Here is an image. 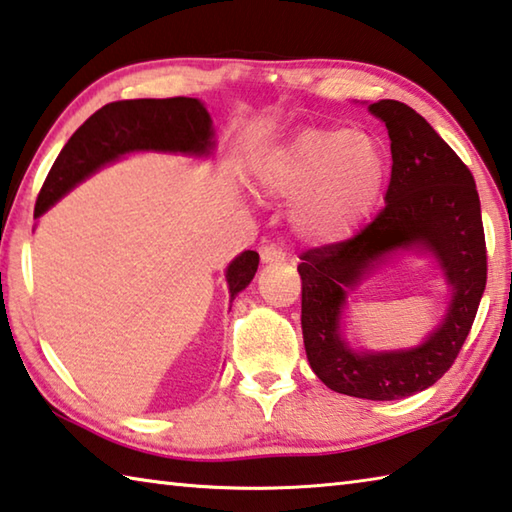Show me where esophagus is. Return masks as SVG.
<instances>
[{
    "instance_id": "1",
    "label": "esophagus",
    "mask_w": 512,
    "mask_h": 512,
    "mask_svg": "<svg viewBox=\"0 0 512 512\" xmlns=\"http://www.w3.org/2000/svg\"><path fill=\"white\" fill-rule=\"evenodd\" d=\"M259 257H262L264 264H280L286 259V253L275 244H268V246H262V250H259Z\"/></svg>"
}]
</instances>
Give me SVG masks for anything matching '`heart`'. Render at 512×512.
<instances>
[{
    "label": "heart",
    "mask_w": 512,
    "mask_h": 512,
    "mask_svg": "<svg viewBox=\"0 0 512 512\" xmlns=\"http://www.w3.org/2000/svg\"><path fill=\"white\" fill-rule=\"evenodd\" d=\"M387 172L383 145L347 127H302L255 161L268 194L297 199L295 226L315 244L356 235L383 199Z\"/></svg>",
    "instance_id": "b5f03b06"
}]
</instances>
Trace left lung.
<instances>
[{"label": "left lung", "mask_w": 512, "mask_h": 512, "mask_svg": "<svg viewBox=\"0 0 512 512\" xmlns=\"http://www.w3.org/2000/svg\"><path fill=\"white\" fill-rule=\"evenodd\" d=\"M369 111L392 141L385 208L356 237L300 257L302 336L311 369L333 392L396 401L432 387L457 360L486 288V237L475 179L432 125L398 100ZM398 249L437 259L451 286L449 311L416 348L351 350L339 329L348 295Z\"/></svg>", "instance_id": "obj_1"}]
</instances>
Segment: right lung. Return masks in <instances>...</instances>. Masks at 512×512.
Wrapping results in <instances>:
<instances>
[{
	"label": "right lung",
	"mask_w": 512,
	"mask_h": 512,
	"mask_svg": "<svg viewBox=\"0 0 512 512\" xmlns=\"http://www.w3.org/2000/svg\"><path fill=\"white\" fill-rule=\"evenodd\" d=\"M215 150V127L197 98H143L109 102L89 116L55 159L35 203L42 217L55 201L89 179L107 163L134 152H163L210 156ZM259 255L255 250L232 259L226 268L230 300L253 280Z\"/></svg>",
	"instance_id": "1"
}]
</instances>
